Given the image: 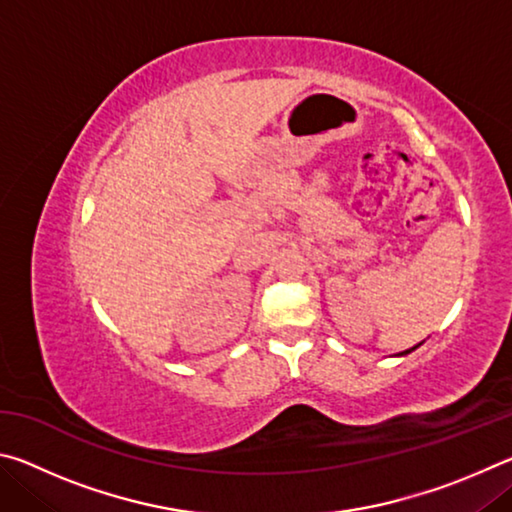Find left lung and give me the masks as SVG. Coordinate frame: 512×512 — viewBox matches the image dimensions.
<instances>
[{
  "mask_svg": "<svg viewBox=\"0 0 512 512\" xmlns=\"http://www.w3.org/2000/svg\"><path fill=\"white\" fill-rule=\"evenodd\" d=\"M420 345H422V343H418V345H413V348H409V350H404V352H400V354H409V352H413L415 348H420Z\"/></svg>",
  "mask_w": 512,
  "mask_h": 512,
  "instance_id": "left-lung-1",
  "label": "left lung"
}]
</instances>
